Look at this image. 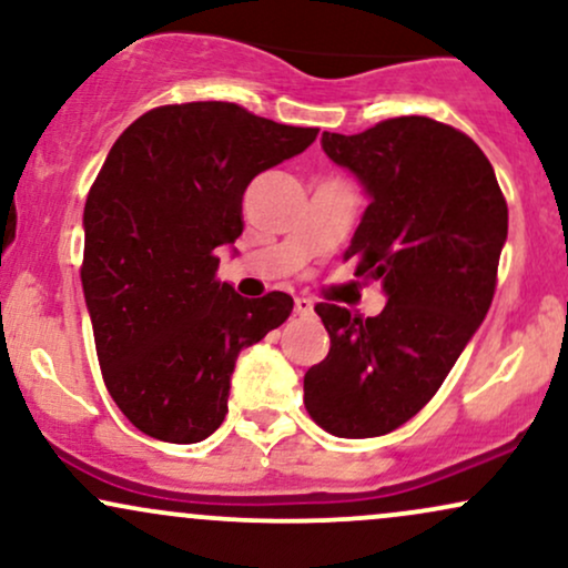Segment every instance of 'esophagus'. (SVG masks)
<instances>
[{
	"label": "esophagus",
	"mask_w": 568,
	"mask_h": 568,
	"mask_svg": "<svg viewBox=\"0 0 568 568\" xmlns=\"http://www.w3.org/2000/svg\"><path fill=\"white\" fill-rule=\"evenodd\" d=\"M293 306H296V315H312V310H315L312 298H306V296H298L296 302H293Z\"/></svg>",
	"instance_id": "34e87169"
}]
</instances>
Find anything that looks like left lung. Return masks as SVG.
<instances>
[{
    "instance_id": "left-lung-1",
    "label": "left lung",
    "mask_w": 568,
    "mask_h": 568,
    "mask_svg": "<svg viewBox=\"0 0 568 568\" xmlns=\"http://www.w3.org/2000/svg\"><path fill=\"white\" fill-rule=\"evenodd\" d=\"M321 143L368 194L344 258L382 280L387 306L366 321L315 306L331 349L304 374V406L336 438H376L427 406L484 323L507 202L478 143L429 116L323 133Z\"/></svg>"
}]
</instances>
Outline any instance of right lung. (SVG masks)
Instances as JSON below:
<instances>
[{"instance_id":"right-lung-1","label":"right lung","mask_w":568,"mask_h":568,"mask_svg":"<svg viewBox=\"0 0 568 568\" xmlns=\"http://www.w3.org/2000/svg\"><path fill=\"white\" fill-rule=\"evenodd\" d=\"M315 139L194 101L152 109L114 141L84 202L82 288L109 395L149 438L216 433L237 355L288 321V293L243 298L216 280L219 247L243 234L247 184Z\"/></svg>"}]
</instances>
